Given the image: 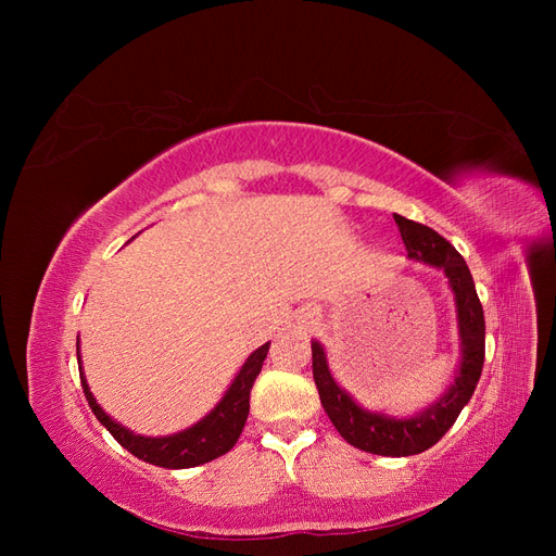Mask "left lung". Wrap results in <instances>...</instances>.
<instances>
[{
    "instance_id": "1",
    "label": "left lung",
    "mask_w": 556,
    "mask_h": 556,
    "mask_svg": "<svg viewBox=\"0 0 556 556\" xmlns=\"http://www.w3.org/2000/svg\"><path fill=\"white\" fill-rule=\"evenodd\" d=\"M394 223L401 231L403 245L408 250V257L443 268L450 280L454 301H457L462 336V366L457 378L439 403L410 419H394L359 408L331 378L325 350L315 341L313 380L331 425L350 445L382 454V457H410V454H419L439 443L473 396L484 364V313L473 276H470L464 257L454 250V245L445 241L439 231L413 223L403 215H394Z\"/></svg>"
}]
</instances>
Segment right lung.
I'll list each match as a JSON object with an SVG mask.
<instances>
[{
  "label": "right lung",
  "instance_id": "obj_1",
  "mask_svg": "<svg viewBox=\"0 0 556 556\" xmlns=\"http://www.w3.org/2000/svg\"><path fill=\"white\" fill-rule=\"evenodd\" d=\"M266 352H268V343H264L262 348L252 352L239 371V376L233 378L225 399L217 403L215 410L208 417H204L199 425L185 429L180 433L164 435V439H143V435L131 433L125 427L113 422V419L97 406V401L90 394V387L86 378H83V374H80V384L99 422H102L111 431L113 439L127 452H131L134 457L162 468H192V466L223 457L225 452H229L233 445H237L250 413V390L262 371ZM78 371H83L80 355H78Z\"/></svg>",
  "mask_w": 556,
  "mask_h": 556
}]
</instances>
